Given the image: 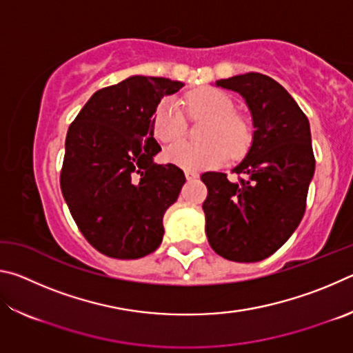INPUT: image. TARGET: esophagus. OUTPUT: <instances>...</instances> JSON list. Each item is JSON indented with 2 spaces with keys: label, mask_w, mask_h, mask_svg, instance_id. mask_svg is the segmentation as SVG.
Here are the masks:
<instances>
[{
  "label": "esophagus",
  "mask_w": 353,
  "mask_h": 353,
  "mask_svg": "<svg viewBox=\"0 0 353 353\" xmlns=\"http://www.w3.org/2000/svg\"><path fill=\"white\" fill-rule=\"evenodd\" d=\"M185 177H187V181H194V179H198L199 174L196 171H191V170H187L185 171Z\"/></svg>",
  "instance_id": "1"
}]
</instances>
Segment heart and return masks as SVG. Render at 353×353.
<instances>
[{"mask_svg": "<svg viewBox=\"0 0 353 353\" xmlns=\"http://www.w3.org/2000/svg\"><path fill=\"white\" fill-rule=\"evenodd\" d=\"M190 118H207L201 132V143L181 141L187 134V117L176 99L160 101L152 115V132L159 141L174 145L166 152L170 162L185 170H204L223 165L229 154L240 157L252 143L250 119L235 110L229 94L216 88H199L185 97Z\"/></svg>", "mask_w": 353, "mask_h": 353, "instance_id": "b5f03b06", "label": "heart"}]
</instances>
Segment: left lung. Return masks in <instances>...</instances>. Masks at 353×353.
Here are the masks:
<instances>
[{"label":"left lung","instance_id":"obj_1","mask_svg":"<svg viewBox=\"0 0 353 353\" xmlns=\"http://www.w3.org/2000/svg\"><path fill=\"white\" fill-rule=\"evenodd\" d=\"M238 92L254 118V141L232 172H204L202 204L208 243L232 261L254 263L272 255L305 213L314 154L305 113L270 76L246 73L216 81Z\"/></svg>","mask_w":353,"mask_h":353}]
</instances>
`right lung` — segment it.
Listing matches in <instances>:
<instances>
[{"label":"right lung","mask_w":353,"mask_h":353,"mask_svg":"<svg viewBox=\"0 0 353 353\" xmlns=\"http://www.w3.org/2000/svg\"><path fill=\"white\" fill-rule=\"evenodd\" d=\"M182 82L132 76L104 87L70 124L61 190L77 229L101 254L132 260L154 252L163 214L179 198L185 174L155 165L152 115Z\"/></svg>","instance_id":"right-lung-1"}]
</instances>
